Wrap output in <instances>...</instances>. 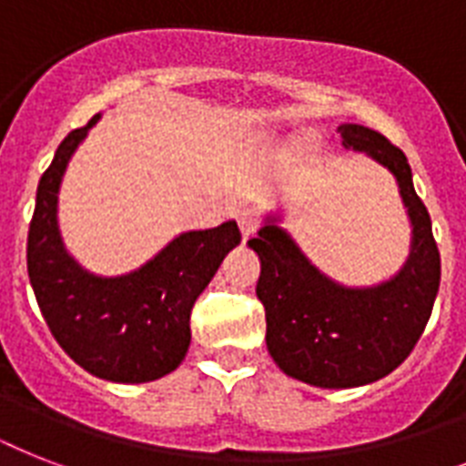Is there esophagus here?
I'll return each instance as SVG.
<instances>
[{
  "instance_id": "obj_1",
  "label": "esophagus",
  "mask_w": 466,
  "mask_h": 466,
  "mask_svg": "<svg viewBox=\"0 0 466 466\" xmlns=\"http://www.w3.org/2000/svg\"><path fill=\"white\" fill-rule=\"evenodd\" d=\"M237 225H239L241 229V237L248 239V237L258 229V215H256L254 210H241L239 215H237Z\"/></svg>"
}]
</instances>
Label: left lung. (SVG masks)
<instances>
[{
    "mask_svg": "<svg viewBox=\"0 0 466 466\" xmlns=\"http://www.w3.org/2000/svg\"><path fill=\"white\" fill-rule=\"evenodd\" d=\"M343 147L387 168L411 225L404 266L377 285H343L319 270L268 212L248 241L261 261L256 295L266 307V346L285 375L321 390L377 382L409 358L441 288V251L404 152L362 126H340Z\"/></svg>",
    "mask_w": 466,
    "mask_h": 466,
    "instance_id": "left-lung-1",
    "label": "left lung"
}]
</instances>
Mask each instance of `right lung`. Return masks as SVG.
I'll list each match as a JSON object with an SVG mask.
<instances>
[{
    "mask_svg": "<svg viewBox=\"0 0 466 466\" xmlns=\"http://www.w3.org/2000/svg\"><path fill=\"white\" fill-rule=\"evenodd\" d=\"M98 120L101 113L72 130L40 176L28 229V278L55 340L76 365L108 382H152L186 358L190 309L241 234L229 219L181 232L123 276L84 268L62 239L57 196L69 159Z\"/></svg>",
    "mask_w": 466,
    "mask_h": 466,
    "instance_id": "add662e5",
    "label": "right lung"
}]
</instances>
